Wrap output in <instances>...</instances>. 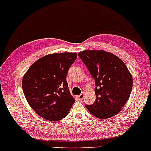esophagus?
<instances>
[{
    "instance_id": "34e87169",
    "label": "esophagus",
    "mask_w": 151,
    "mask_h": 151,
    "mask_svg": "<svg viewBox=\"0 0 151 151\" xmlns=\"http://www.w3.org/2000/svg\"><path fill=\"white\" fill-rule=\"evenodd\" d=\"M77 97H78V99H79V100H80V101H81V100H83V99H84V93H81V94H80V95H79V96H78Z\"/></svg>"
}]
</instances>
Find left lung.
<instances>
[{"mask_svg": "<svg viewBox=\"0 0 151 151\" xmlns=\"http://www.w3.org/2000/svg\"><path fill=\"white\" fill-rule=\"evenodd\" d=\"M79 56L95 80L96 101L86 105L90 114L101 119L121 111L132 91L133 77L120 58L104 50H84Z\"/></svg>", "mask_w": 151, "mask_h": 151, "instance_id": "obj_1", "label": "left lung"}]
</instances>
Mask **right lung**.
Listing matches in <instances>:
<instances>
[{
	"instance_id": "right-lung-1",
	"label": "right lung",
	"mask_w": 151,
	"mask_h": 151,
	"mask_svg": "<svg viewBox=\"0 0 151 151\" xmlns=\"http://www.w3.org/2000/svg\"><path fill=\"white\" fill-rule=\"evenodd\" d=\"M77 57L76 52L45 55L34 62L24 74L22 87L26 100L44 119L61 120L75 102L66 77Z\"/></svg>"
}]
</instances>
